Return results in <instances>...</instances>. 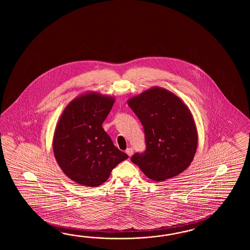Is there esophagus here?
I'll return each instance as SVG.
<instances>
[{
	"label": "esophagus",
	"mask_w": 250,
	"mask_h": 250,
	"mask_svg": "<svg viewBox=\"0 0 250 250\" xmlns=\"http://www.w3.org/2000/svg\"><path fill=\"white\" fill-rule=\"evenodd\" d=\"M133 152H134V151H133V148H131V147H129V148H127V150H126V154H127L129 157L132 155Z\"/></svg>",
	"instance_id": "34e87169"
}]
</instances>
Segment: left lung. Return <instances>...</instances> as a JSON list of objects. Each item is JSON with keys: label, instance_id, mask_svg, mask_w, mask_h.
Returning a JSON list of instances; mask_svg holds the SVG:
<instances>
[{"label": "left lung", "instance_id": "1", "mask_svg": "<svg viewBox=\"0 0 250 250\" xmlns=\"http://www.w3.org/2000/svg\"><path fill=\"white\" fill-rule=\"evenodd\" d=\"M143 125L146 150L131 162L150 180L164 181L179 175L196 154L198 134L192 112L172 92L152 86L127 99Z\"/></svg>", "mask_w": 250, "mask_h": 250}]
</instances>
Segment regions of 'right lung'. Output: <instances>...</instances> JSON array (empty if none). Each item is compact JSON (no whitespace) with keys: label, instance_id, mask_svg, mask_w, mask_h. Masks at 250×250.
Masks as SVG:
<instances>
[{"label":"right lung","instance_id":"obj_1","mask_svg":"<svg viewBox=\"0 0 250 250\" xmlns=\"http://www.w3.org/2000/svg\"><path fill=\"white\" fill-rule=\"evenodd\" d=\"M114 102L113 96L83 93L65 107L55 127L54 157L67 177L82 186H100L128 157L102 126Z\"/></svg>","mask_w":250,"mask_h":250}]
</instances>
